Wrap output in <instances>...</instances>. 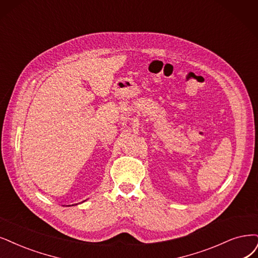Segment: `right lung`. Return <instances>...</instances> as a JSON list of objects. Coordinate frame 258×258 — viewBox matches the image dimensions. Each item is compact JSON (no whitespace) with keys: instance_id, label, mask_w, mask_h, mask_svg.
I'll use <instances>...</instances> for the list:
<instances>
[{"instance_id":"right-lung-1","label":"right lung","mask_w":258,"mask_h":258,"mask_svg":"<svg viewBox=\"0 0 258 258\" xmlns=\"http://www.w3.org/2000/svg\"><path fill=\"white\" fill-rule=\"evenodd\" d=\"M68 206H73V205H68Z\"/></svg>"}]
</instances>
